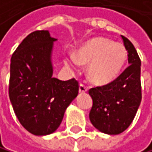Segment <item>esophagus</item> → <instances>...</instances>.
Returning <instances> with one entry per match:
<instances>
[{
    "label": "esophagus",
    "mask_w": 152,
    "mask_h": 152,
    "mask_svg": "<svg viewBox=\"0 0 152 152\" xmlns=\"http://www.w3.org/2000/svg\"><path fill=\"white\" fill-rule=\"evenodd\" d=\"M88 91V88L84 84L79 85V93H85Z\"/></svg>",
    "instance_id": "1"
}]
</instances>
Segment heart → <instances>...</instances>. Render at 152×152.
I'll use <instances>...</instances> for the list:
<instances>
[{"mask_svg": "<svg viewBox=\"0 0 152 152\" xmlns=\"http://www.w3.org/2000/svg\"><path fill=\"white\" fill-rule=\"evenodd\" d=\"M127 60V50L121 43L107 38H94L85 43L75 56H69L65 63L73 70L79 63L89 64V78L96 84H107L120 75Z\"/></svg>", "mask_w": 152, "mask_h": 152, "instance_id": "b5f03b06", "label": "heart"}]
</instances>
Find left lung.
Instances as JSON below:
<instances>
[{
	"label": "left lung",
	"mask_w": 152,
	"mask_h": 152,
	"mask_svg": "<svg viewBox=\"0 0 152 152\" xmlns=\"http://www.w3.org/2000/svg\"><path fill=\"white\" fill-rule=\"evenodd\" d=\"M121 37L128 52L129 66L110 83L89 91L92 98L90 121L97 130L107 134L125 131L134 121L142 99L141 61L134 45Z\"/></svg>",
	"instance_id": "obj_1"
}]
</instances>
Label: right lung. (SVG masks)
I'll use <instances>...</instances> for the list:
<instances>
[{"mask_svg":"<svg viewBox=\"0 0 152 152\" xmlns=\"http://www.w3.org/2000/svg\"><path fill=\"white\" fill-rule=\"evenodd\" d=\"M55 41L48 31H35L21 42L11 58L9 98L21 125L34 135L54 133L78 94L75 78L62 81L52 77Z\"/></svg>","mask_w":152,"mask_h":152,"instance_id":"1","label":"right lung"}]
</instances>
